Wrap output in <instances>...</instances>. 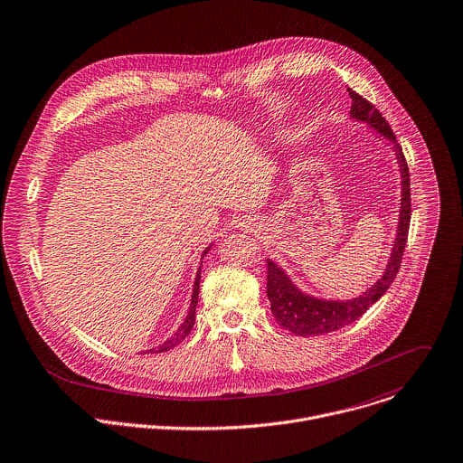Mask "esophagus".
Masks as SVG:
<instances>
[{
	"label": "esophagus",
	"instance_id": "obj_1",
	"mask_svg": "<svg viewBox=\"0 0 463 463\" xmlns=\"http://www.w3.org/2000/svg\"><path fill=\"white\" fill-rule=\"evenodd\" d=\"M238 227H241V231H252V220L250 218H247V220H240V223H238Z\"/></svg>",
	"mask_w": 463,
	"mask_h": 463
}]
</instances>
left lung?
Wrapping results in <instances>:
<instances>
[{
    "instance_id": "1",
    "label": "left lung",
    "mask_w": 463,
    "mask_h": 463,
    "mask_svg": "<svg viewBox=\"0 0 463 463\" xmlns=\"http://www.w3.org/2000/svg\"><path fill=\"white\" fill-rule=\"evenodd\" d=\"M353 107H351V119L356 123H364L367 128L380 134L385 139L398 162L400 171V214L396 225V236L391 247V254L382 276L367 287L364 292L353 298H322L301 290L287 274V270L278 265L274 260L267 258V298L270 301V311L276 322L298 335V336H311V335H326L342 329L356 322L373 303H376L394 281L403 249L407 243L409 222H411V182H409V169L403 158L402 146L398 145L389 123L383 116L360 94L349 89Z\"/></svg>"
}]
</instances>
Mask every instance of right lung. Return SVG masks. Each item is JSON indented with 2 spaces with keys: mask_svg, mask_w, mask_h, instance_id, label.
I'll list each match as a JSON object with an SVG mask.
<instances>
[{
  "mask_svg": "<svg viewBox=\"0 0 463 463\" xmlns=\"http://www.w3.org/2000/svg\"><path fill=\"white\" fill-rule=\"evenodd\" d=\"M211 247H213V243L203 250V254H202V261H200V267H198V272H196V278H194V288H193V296H191V305H189V313H187V317H185V320H184V324L176 329V333L169 338V340H165L162 345H158V347H152V349H148V353H165V351H169V349H173L176 344H180V342H184L185 340V336L193 331V327H194V322H196V305H198V294H200V278H202V263H203V258L207 256V252L211 250Z\"/></svg>",
  "mask_w": 463,
  "mask_h": 463,
  "instance_id": "right-lung-1",
  "label": "right lung"
}]
</instances>
